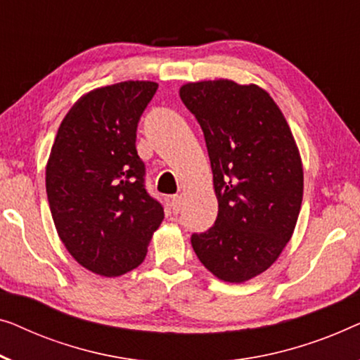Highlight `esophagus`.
Wrapping results in <instances>:
<instances>
[{"label":"esophagus","mask_w":360,"mask_h":360,"mask_svg":"<svg viewBox=\"0 0 360 360\" xmlns=\"http://www.w3.org/2000/svg\"><path fill=\"white\" fill-rule=\"evenodd\" d=\"M181 205H182V197L181 195L171 197V209H173V214H179Z\"/></svg>","instance_id":"obj_1"}]
</instances>
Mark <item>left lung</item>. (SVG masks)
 Here are the masks:
<instances>
[{
    "mask_svg": "<svg viewBox=\"0 0 360 360\" xmlns=\"http://www.w3.org/2000/svg\"><path fill=\"white\" fill-rule=\"evenodd\" d=\"M200 124L219 215L191 238L220 281L241 283L274 264L295 230L303 197L300 151L279 105L257 84L209 79L181 86Z\"/></svg>",
    "mask_w": 360,
    "mask_h": 360,
    "instance_id": "1",
    "label": "left lung"
}]
</instances>
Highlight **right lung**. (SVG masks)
Returning <instances> with one entry per match:
<instances>
[{
    "label": "right lung",
    "instance_id": "right-lung-1",
    "mask_svg": "<svg viewBox=\"0 0 360 360\" xmlns=\"http://www.w3.org/2000/svg\"><path fill=\"white\" fill-rule=\"evenodd\" d=\"M158 89L155 81L96 88L60 124L45 168L50 212L75 261L117 277L143 262L163 207L145 189L136 125Z\"/></svg>",
    "mask_w": 360,
    "mask_h": 360
}]
</instances>
